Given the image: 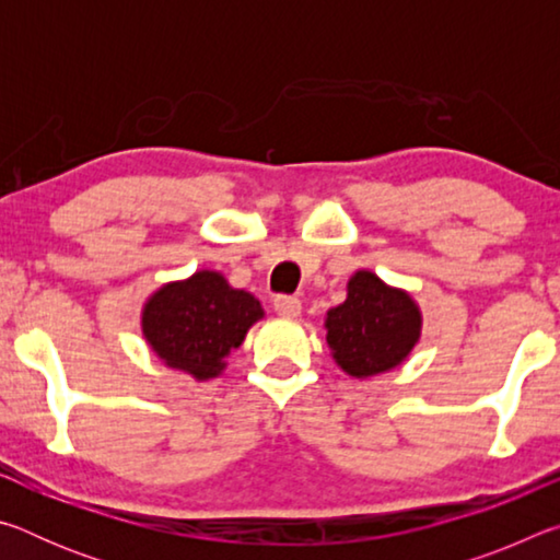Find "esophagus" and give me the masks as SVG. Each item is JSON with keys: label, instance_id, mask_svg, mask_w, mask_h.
Wrapping results in <instances>:
<instances>
[{"label": "esophagus", "instance_id": "esophagus-1", "mask_svg": "<svg viewBox=\"0 0 560 560\" xmlns=\"http://www.w3.org/2000/svg\"><path fill=\"white\" fill-rule=\"evenodd\" d=\"M273 308H277L279 316L296 318L301 314V301L296 296H277L273 299Z\"/></svg>", "mask_w": 560, "mask_h": 560}]
</instances>
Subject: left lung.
Returning a JSON list of instances; mask_svg holds the SVG:
<instances>
[{"label": "left lung", "mask_w": 560, "mask_h": 560, "mask_svg": "<svg viewBox=\"0 0 560 560\" xmlns=\"http://www.w3.org/2000/svg\"><path fill=\"white\" fill-rule=\"evenodd\" d=\"M422 330L412 296L373 271H355L348 296L326 314V343L340 371L353 377L387 373L410 355Z\"/></svg>", "instance_id": "obj_1"}]
</instances>
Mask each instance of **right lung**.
<instances>
[{
  "label": "right lung",
  "instance_id": "obj_1",
  "mask_svg": "<svg viewBox=\"0 0 560 560\" xmlns=\"http://www.w3.org/2000/svg\"><path fill=\"white\" fill-rule=\"evenodd\" d=\"M264 318L261 303L232 289L220 271H195L185 281L160 287L143 306V336L165 365L210 381L244 343L246 330Z\"/></svg>",
  "mask_w": 560,
  "mask_h": 560
}]
</instances>
